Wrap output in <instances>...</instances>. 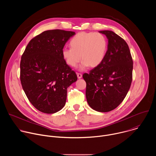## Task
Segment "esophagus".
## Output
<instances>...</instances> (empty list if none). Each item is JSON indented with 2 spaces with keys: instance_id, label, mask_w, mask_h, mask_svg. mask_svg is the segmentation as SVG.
Segmentation results:
<instances>
[{
  "instance_id": "esophagus-1",
  "label": "esophagus",
  "mask_w": 156,
  "mask_h": 156,
  "mask_svg": "<svg viewBox=\"0 0 156 156\" xmlns=\"http://www.w3.org/2000/svg\"><path fill=\"white\" fill-rule=\"evenodd\" d=\"M77 77L78 79H80L82 78V74L81 73H77Z\"/></svg>"
}]
</instances>
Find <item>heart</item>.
Returning a JSON list of instances; mask_svg holds the SVG:
<instances>
[{"instance_id": "1", "label": "heart", "mask_w": 156, "mask_h": 156, "mask_svg": "<svg viewBox=\"0 0 156 156\" xmlns=\"http://www.w3.org/2000/svg\"><path fill=\"white\" fill-rule=\"evenodd\" d=\"M71 48H63L62 57L68 65L76 68L83 60L80 70L83 71L89 66L94 68L104 60L107 48L105 36L99 33L81 32L76 34L70 41Z\"/></svg>"}]
</instances>
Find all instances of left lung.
<instances>
[{
	"label": "left lung",
	"instance_id": "1",
	"mask_svg": "<svg viewBox=\"0 0 156 156\" xmlns=\"http://www.w3.org/2000/svg\"><path fill=\"white\" fill-rule=\"evenodd\" d=\"M108 39L103 62L84 73L86 97L93 109L107 112L115 109L126 97L132 81L133 60L125 41L109 30L100 31Z\"/></svg>",
	"mask_w": 156,
	"mask_h": 156
}]
</instances>
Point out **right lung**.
<instances>
[{"label":"right lung","mask_w":156,"mask_h":156,"mask_svg":"<svg viewBox=\"0 0 156 156\" xmlns=\"http://www.w3.org/2000/svg\"><path fill=\"white\" fill-rule=\"evenodd\" d=\"M73 31L48 30L33 38L21 56L20 81L28 100L40 112L54 114L65 105L67 88L77 80L62 52Z\"/></svg>","instance_id":"obj_1"}]
</instances>
